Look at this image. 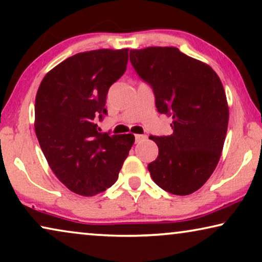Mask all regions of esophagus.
<instances>
[{"instance_id": "34e87169", "label": "esophagus", "mask_w": 262, "mask_h": 262, "mask_svg": "<svg viewBox=\"0 0 262 262\" xmlns=\"http://www.w3.org/2000/svg\"><path fill=\"white\" fill-rule=\"evenodd\" d=\"M145 138H146V135H136V136H135V141H136V143H139V142L144 141Z\"/></svg>"}]
</instances>
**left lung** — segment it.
<instances>
[{
    "label": "left lung",
    "mask_w": 262,
    "mask_h": 262,
    "mask_svg": "<svg viewBox=\"0 0 262 262\" xmlns=\"http://www.w3.org/2000/svg\"><path fill=\"white\" fill-rule=\"evenodd\" d=\"M130 60L151 87L157 112L173 119L170 136L149 137L159 146L150 175L171 194H191L209 180L223 150L229 121L223 84L212 68L177 48L131 50Z\"/></svg>",
    "instance_id": "1"
}]
</instances>
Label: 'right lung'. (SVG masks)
Returning <instances> with one entry per match:
<instances>
[{
    "label": "right lung",
    "instance_id": "1",
    "mask_svg": "<svg viewBox=\"0 0 262 262\" xmlns=\"http://www.w3.org/2000/svg\"><path fill=\"white\" fill-rule=\"evenodd\" d=\"M128 49L71 56L45 75L35 96V135L59 181L91 196L117 181L134 135L101 134L106 96L126 70Z\"/></svg>",
    "mask_w": 262,
    "mask_h": 262
}]
</instances>
